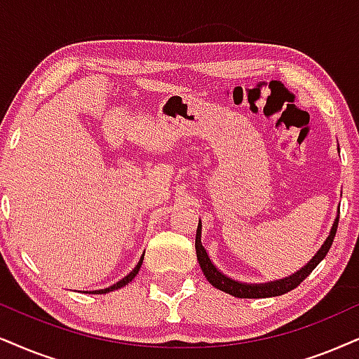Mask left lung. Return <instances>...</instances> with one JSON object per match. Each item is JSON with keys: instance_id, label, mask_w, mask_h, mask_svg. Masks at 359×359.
Here are the masks:
<instances>
[{"instance_id": "left-lung-1", "label": "left lung", "mask_w": 359, "mask_h": 359, "mask_svg": "<svg viewBox=\"0 0 359 359\" xmlns=\"http://www.w3.org/2000/svg\"><path fill=\"white\" fill-rule=\"evenodd\" d=\"M338 220H339V217H337V220H334L333 229H331V232H330V237L326 238L323 247H321L318 253H316V255L313 257L310 262H308V265L303 266V269L300 271H297L294 275L288 276V278H283V280L270 281V283H265V285H247V283H238V281H235L232 278H229V276H225L224 273H220V271L215 269V265L210 262V258H208L205 248L202 247V242H201L202 226H201V224H198L197 235H195V252H197V260H198V263H201V269L203 271V275L207 276V280L210 281L213 287L222 290V292L233 294V297H237V298L278 297V294L288 293L290 290L297 288L298 285H300L302 281L316 269V265H318V263L326 257V253L330 252L331 243H333V240H334V235H337Z\"/></svg>"}]
</instances>
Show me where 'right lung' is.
I'll return each mask as SVG.
<instances>
[{
  "mask_svg": "<svg viewBox=\"0 0 359 359\" xmlns=\"http://www.w3.org/2000/svg\"><path fill=\"white\" fill-rule=\"evenodd\" d=\"M142 260H144V257H140V262L137 263V266H135V269H134L133 271H130V273H129V275H127V276H126V278H122L121 281H117V283H116V285H112V287H111V288H104V290H99V292H97V290H96V292H93V293H96V294H101V293H107V292H114V290H117V288H122V287H126V285H127V283H130V281H133V280H134V276L139 273V269H140V265H142ZM89 293H90V292H89Z\"/></svg>",
  "mask_w": 359,
  "mask_h": 359,
  "instance_id": "right-lung-1",
  "label": "right lung"
}]
</instances>
